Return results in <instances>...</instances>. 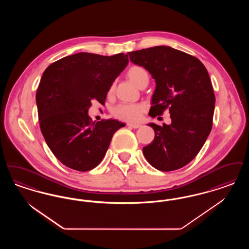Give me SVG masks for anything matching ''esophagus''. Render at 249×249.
I'll use <instances>...</instances> for the list:
<instances>
[{
    "label": "esophagus",
    "instance_id": "34e87169",
    "mask_svg": "<svg viewBox=\"0 0 249 249\" xmlns=\"http://www.w3.org/2000/svg\"><path fill=\"white\" fill-rule=\"evenodd\" d=\"M128 126L130 128H133V129H138L141 127V125H139V124H128Z\"/></svg>",
    "mask_w": 249,
    "mask_h": 249
}]
</instances>
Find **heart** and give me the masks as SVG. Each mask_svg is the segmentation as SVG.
Returning <instances> with one entry per match:
<instances>
[{
  "instance_id": "b5f03b06",
  "label": "heart",
  "mask_w": 249,
  "mask_h": 249,
  "mask_svg": "<svg viewBox=\"0 0 249 249\" xmlns=\"http://www.w3.org/2000/svg\"><path fill=\"white\" fill-rule=\"evenodd\" d=\"M127 75L132 83L138 88L144 83H148V73L141 66H132L127 71ZM115 86L112 85L109 89L108 94H113ZM145 107L142 104H120L113 109L115 118L127 122H136L142 118Z\"/></svg>"
}]
</instances>
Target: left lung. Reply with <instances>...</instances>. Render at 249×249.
Instances as JSON below:
<instances>
[{
    "label": "left lung",
    "instance_id": "obj_1",
    "mask_svg": "<svg viewBox=\"0 0 249 249\" xmlns=\"http://www.w3.org/2000/svg\"><path fill=\"white\" fill-rule=\"evenodd\" d=\"M129 56L156 81L149 116L169 109L172 120L163 126L148 124L154 140L142 153L160 171L180 169L200 152L212 130L215 97L208 71L196 57L165 46L131 51Z\"/></svg>",
    "mask_w": 249,
    "mask_h": 249
}]
</instances>
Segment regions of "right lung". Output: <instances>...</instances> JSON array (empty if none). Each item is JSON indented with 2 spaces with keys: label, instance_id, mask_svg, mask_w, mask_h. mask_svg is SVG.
Segmentation results:
<instances>
[{
  "label": "right lung",
  "instance_id": "add662e5",
  "mask_svg": "<svg viewBox=\"0 0 249 249\" xmlns=\"http://www.w3.org/2000/svg\"><path fill=\"white\" fill-rule=\"evenodd\" d=\"M129 62L124 53L102 56L81 52L51 63L36 92L38 118L48 147L59 161L86 172L99 165L114 133L125 124L88 115L92 101L104 104L107 92Z\"/></svg>",
  "mask_w": 249,
  "mask_h": 249
}]
</instances>
